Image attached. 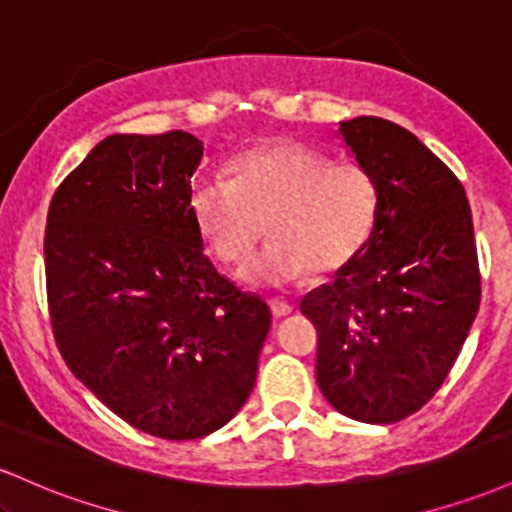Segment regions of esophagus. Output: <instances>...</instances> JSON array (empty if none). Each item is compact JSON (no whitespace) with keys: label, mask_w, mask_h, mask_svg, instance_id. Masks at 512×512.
Wrapping results in <instances>:
<instances>
[{"label":"esophagus","mask_w":512,"mask_h":512,"mask_svg":"<svg viewBox=\"0 0 512 512\" xmlns=\"http://www.w3.org/2000/svg\"><path fill=\"white\" fill-rule=\"evenodd\" d=\"M269 308H272V315L274 317H286V315H291L293 313V305L291 303H286V301H269Z\"/></svg>","instance_id":"1"}]
</instances>
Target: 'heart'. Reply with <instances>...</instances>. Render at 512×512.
<instances>
[{
  "label": "heart",
  "instance_id": "1",
  "mask_svg": "<svg viewBox=\"0 0 512 512\" xmlns=\"http://www.w3.org/2000/svg\"><path fill=\"white\" fill-rule=\"evenodd\" d=\"M192 214L221 262H243L262 238L272 243L240 267L260 289L301 284L310 269L334 272L349 264L378 219V182L356 161H332L296 142L250 149L233 178L214 173L195 185Z\"/></svg>",
  "mask_w": 512,
  "mask_h": 512
}]
</instances>
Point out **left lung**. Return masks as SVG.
Returning <instances> with one entry per match:
<instances>
[{
	"instance_id": "1",
	"label": "left lung",
	"mask_w": 512,
	"mask_h": 512,
	"mask_svg": "<svg viewBox=\"0 0 512 512\" xmlns=\"http://www.w3.org/2000/svg\"><path fill=\"white\" fill-rule=\"evenodd\" d=\"M339 137L378 182V219L301 310L317 325L327 402L363 424H395L436 395L479 313L472 209L452 170L395 122L361 115L339 122Z\"/></svg>"
}]
</instances>
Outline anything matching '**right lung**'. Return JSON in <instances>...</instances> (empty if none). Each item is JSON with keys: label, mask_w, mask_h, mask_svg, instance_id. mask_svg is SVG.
I'll use <instances>...</instances> for the list:
<instances>
[{"label": "right lung", "mask_w": 512, "mask_h": 512, "mask_svg": "<svg viewBox=\"0 0 512 512\" xmlns=\"http://www.w3.org/2000/svg\"><path fill=\"white\" fill-rule=\"evenodd\" d=\"M192 134H110L64 178L45 228L60 354L139 431L192 440L248 402L272 313L216 272L192 214Z\"/></svg>", "instance_id": "obj_1"}]
</instances>
